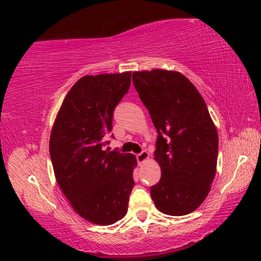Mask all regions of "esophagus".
Listing matches in <instances>:
<instances>
[{
	"instance_id": "obj_1",
	"label": "esophagus",
	"mask_w": 261,
	"mask_h": 261,
	"mask_svg": "<svg viewBox=\"0 0 261 261\" xmlns=\"http://www.w3.org/2000/svg\"><path fill=\"white\" fill-rule=\"evenodd\" d=\"M148 158H150V153H148L147 151H143L141 153L137 154V160H138V163L139 164H144L145 162H146Z\"/></svg>"
}]
</instances>
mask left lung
Returning a JSON list of instances; mask_svg holds the SVG:
<instances>
[{
  "mask_svg": "<svg viewBox=\"0 0 261 261\" xmlns=\"http://www.w3.org/2000/svg\"><path fill=\"white\" fill-rule=\"evenodd\" d=\"M133 84L158 133L162 177L152 200L165 215H188L207 197L217 169L218 133L204 98L176 70L133 72Z\"/></svg>",
  "mask_w": 261,
  "mask_h": 261,
  "instance_id": "8db88e82",
  "label": "left lung"
}]
</instances>
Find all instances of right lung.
Listing matches in <instances>:
<instances>
[{
	"mask_svg": "<svg viewBox=\"0 0 261 261\" xmlns=\"http://www.w3.org/2000/svg\"><path fill=\"white\" fill-rule=\"evenodd\" d=\"M130 76L132 72H123L77 80L64 97L50 134L57 184L74 211L93 224L122 219L134 187L135 155L101 148Z\"/></svg>",
	"mask_w": 261,
	"mask_h": 261,
	"instance_id": "right-lung-1",
	"label": "right lung"
}]
</instances>
